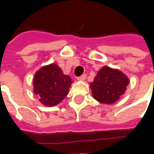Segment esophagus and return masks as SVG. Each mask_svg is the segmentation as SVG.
<instances>
[{
	"mask_svg": "<svg viewBox=\"0 0 154 154\" xmlns=\"http://www.w3.org/2000/svg\"><path fill=\"white\" fill-rule=\"evenodd\" d=\"M85 79H86V75H82L81 77H77V80L78 81H85Z\"/></svg>",
	"mask_w": 154,
	"mask_h": 154,
	"instance_id": "34e87169",
	"label": "esophagus"
}]
</instances>
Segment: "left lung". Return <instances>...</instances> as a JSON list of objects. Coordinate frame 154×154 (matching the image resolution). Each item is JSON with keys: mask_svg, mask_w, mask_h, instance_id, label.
Returning <instances> with one entry per match:
<instances>
[{"mask_svg": "<svg viewBox=\"0 0 154 154\" xmlns=\"http://www.w3.org/2000/svg\"><path fill=\"white\" fill-rule=\"evenodd\" d=\"M129 77L116 68L104 66L90 83L92 97L102 104H113L125 93Z\"/></svg>", "mask_w": 154, "mask_h": 154, "instance_id": "obj_1", "label": "left lung"}]
</instances>
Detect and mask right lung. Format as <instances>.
I'll return each mask as SVG.
<instances>
[{
  "label": "right lung",
  "mask_w": 154,
  "mask_h": 154,
  "mask_svg": "<svg viewBox=\"0 0 154 154\" xmlns=\"http://www.w3.org/2000/svg\"><path fill=\"white\" fill-rule=\"evenodd\" d=\"M73 82L65 75L58 65L50 63L41 67L34 76V93L45 106H54L67 97Z\"/></svg>",
  "instance_id": "obj_1"
}]
</instances>
